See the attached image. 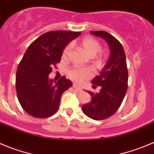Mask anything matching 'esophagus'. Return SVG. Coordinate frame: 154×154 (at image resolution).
I'll return each instance as SVG.
<instances>
[{"label": "esophagus", "instance_id": "esophagus-1", "mask_svg": "<svg viewBox=\"0 0 154 154\" xmlns=\"http://www.w3.org/2000/svg\"><path fill=\"white\" fill-rule=\"evenodd\" d=\"M73 87H74V88L76 90H78V91H81V90H82L81 87H78V86H77V84H74V85H73Z\"/></svg>", "mask_w": 154, "mask_h": 154}]
</instances>
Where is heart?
Masks as SVG:
<instances>
[{
  "mask_svg": "<svg viewBox=\"0 0 154 154\" xmlns=\"http://www.w3.org/2000/svg\"><path fill=\"white\" fill-rule=\"evenodd\" d=\"M80 46L85 51L88 55L93 57L101 50V44L100 42L93 37H85L80 41ZM72 49L71 45L68 44L65 46L62 51V59L67 60ZM107 57V53L106 51H102L98 54V61L103 62ZM93 76V72L90 68L85 67H74L68 71V77L77 83H82L87 79L90 78Z\"/></svg>",
  "mask_w": 154,
  "mask_h": 154,
  "instance_id": "obj_1",
  "label": "heart"
}]
</instances>
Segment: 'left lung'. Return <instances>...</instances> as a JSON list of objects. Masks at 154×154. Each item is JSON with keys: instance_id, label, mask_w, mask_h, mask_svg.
Returning a JSON list of instances; mask_svg holds the SVG:
<instances>
[{"instance_id": "8db88e82", "label": "left lung", "mask_w": 154, "mask_h": 154, "mask_svg": "<svg viewBox=\"0 0 154 154\" xmlns=\"http://www.w3.org/2000/svg\"><path fill=\"white\" fill-rule=\"evenodd\" d=\"M90 33L107 42L110 56L100 75L92 80L93 88L100 87V91L89 92L92 100L82 106V110L90 119L104 120L116 113L125 98L128 80L127 62L122 45L117 38L105 31H90Z\"/></svg>"}]
</instances>
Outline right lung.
I'll list each match as a JSON object with an SVG mask.
<instances>
[{"instance_id": "obj_1", "label": "right lung", "mask_w": 154, "mask_h": 154, "mask_svg": "<svg viewBox=\"0 0 154 154\" xmlns=\"http://www.w3.org/2000/svg\"><path fill=\"white\" fill-rule=\"evenodd\" d=\"M80 35V32L51 31L29 45L16 74L18 100L29 115L45 119L57 111L61 95L72 87V83L63 76L54 84L48 75L61 61L66 45Z\"/></svg>"}]
</instances>
